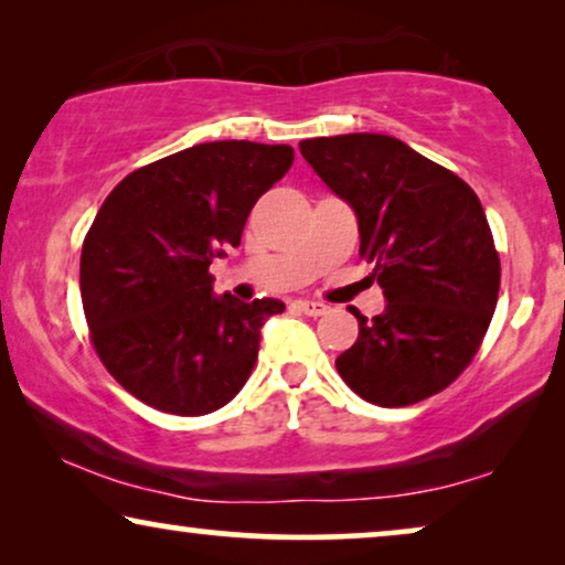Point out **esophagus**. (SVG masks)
Returning <instances> with one entry per match:
<instances>
[{"mask_svg": "<svg viewBox=\"0 0 565 565\" xmlns=\"http://www.w3.org/2000/svg\"><path fill=\"white\" fill-rule=\"evenodd\" d=\"M298 311H303L306 316H323L329 311V306L319 303V300H296Z\"/></svg>", "mask_w": 565, "mask_h": 565, "instance_id": "1", "label": "esophagus"}]
</instances>
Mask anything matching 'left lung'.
<instances>
[{"label":"left lung","mask_w":565,"mask_h":565,"mask_svg":"<svg viewBox=\"0 0 565 565\" xmlns=\"http://www.w3.org/2000/svg\"><path fill=\"white\" fill-rule=\"evenodd\" d=\"M300 153L358 215L360 257L385 308L352 311L360 337L337 358L344 383L375 406L447 388L481 347L499 298V254L473 190L383 134L306 138Z\"/></svg>","instance_id":"1"}]
</instances>
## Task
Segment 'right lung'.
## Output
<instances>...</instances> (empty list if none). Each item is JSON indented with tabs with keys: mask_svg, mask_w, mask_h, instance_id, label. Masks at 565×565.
Listing matches in <instances>:
<instances>
[{
	"mask_svg": "<svg viewBox=\"0 0 565 565\" xmlns=\"http://www.w3.org/2000/svg\"><path fill=\"white\" fill-rule=\"evenodd\" d=\"M290 164L285 143H198L130 172L99 207L82 246L84 316L103 365L143 404L203 416L244 388L285 303L215 296L207 267Z\"/></svg>",
	"mask_w": 565,
	"mask_h": 565,
	"instance_id": "obj_1",
	"label": "right lung"
}]
</instances>
